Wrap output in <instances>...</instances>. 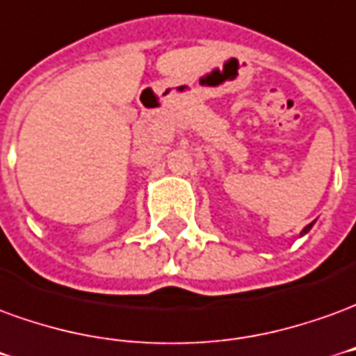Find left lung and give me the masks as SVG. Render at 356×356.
I'll return each instance as SVG.
<instances>
[{
	"label": "left lung",
	"mask_w": 356,
	"mask_h": 356,
	"mask_svg": "<svg viewBox=\"0 0 356 356\" xmlns=\"http://www.w3.org/2000/svg\"><path fill=\"white\" fill-rule=\"evenodd\" d=\"M311 228H312V224H309V226H307V228H305V230H303V234H307V232L311 230Z\"/></svg>",
	"instance_id": "8db88e82"
}]
</instances>
